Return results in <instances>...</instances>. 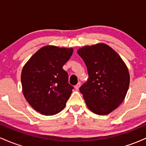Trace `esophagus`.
<instances>
[{"mask_svg":"<svg viewBox=\"0 0 146 146\" xmlns=\"http://www.w3.org/2000/svg\"><path fill=\"white\" fill-rule=\"evenodd\" d=\"M80 86H81V83H80V82H78V83L77 84L75 85V90H78L79 89V88H80Z\"/></svg>","mask_w":146,"mask_h":146,"instance_id":"obj_1","label":"esophagus"}]
</instances>
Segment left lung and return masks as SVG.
Wrapping results in <instances>:
<instances>
[{
	"label": "left lung",
	"mask_w": 146,
	"mask_h": 146,
	"mask_svg": "<svg viewBox=\"0 0 146 146\" xmlns=\"http://www.w3.org/2000/svg\"><path fill=\"white\" fill-rule=\"evenodd\" d=\"M78 53L88 71V80L80 88L87 107L97 115H108L126 95L130 84L128 68L118 53L104 43L84 46Z\"/></svg>",
	"instance_id": "obj_1"
}]
</instances>
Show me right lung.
<instances>
[{
	"label": "right lung",
	"instance_id": "obj_1",
	"mask_svg": "<svg viewBox=\"0 0 146 146\" xmlns=\"http://www.w3.org/2000/svg\"><path fill=\"white\" fill-rule=\"evenodd\" d=\"M72 48L45 46L25 64L21 73L23 93L29 105L44 115L64 108L73 86L62 67L73 54Z\"/></svg>",
	"mask_w": 146,
	"mask_h": 146
}]
</instances>
